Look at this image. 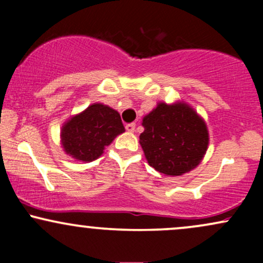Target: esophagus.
Listing matches in <instances>:
<instances>
[{
	"label": "esophagus",
	"instance_id": "obj_1",
	"mask_svg": "<svg viewBox=\"0 0 263 263\" xmlns=\"http://www.w3.org/2000/svg\"><path fill=\"white\" fill-rule=\"evenodd\" d=\"M135 128H136L135 123H128V125H126V131L127 132H134Z\"/></svg>",
	"mask_w": 263,
	"mask_h": 263
}]
</instances>
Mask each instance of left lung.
I'll list each match as a JSON object with an SVG mask.
<instances>
[{
  "label": "left lung",
  "instance_id": "1",
  "mask_svg": "<svg viewBox=\"0 0 263 263\" xmlns=\"http://www.w3.org/2000/svg\"><path fill=\"white\" fill-rule=\"evenodd\" d=\"M142 126L140 144L148 164L159 173L183 176L197 168L206 153V123L186 102H158Z\"/></svg>",
  "mask_w": 263,
  "mask_h": 263
}]
</instances>
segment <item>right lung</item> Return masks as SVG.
<instances>
[{
  "instance_id": "obj_1",
  "label": "right lung",
  "mask_w": 263,
  "mask_h": 263,
  "mask_svg": "<svg viewBox=\"0 0 263 263\" xmlns=\"http://www.w3.org/2000/svg\"><path fill=\"white\" fill-rule=\"evenodd\" d=\"M123 132L120 114L107 105L95 102L63 123L60 144L75 161L87 163L98 159L105 147Z\"/></svg>"
}]
</instances>
